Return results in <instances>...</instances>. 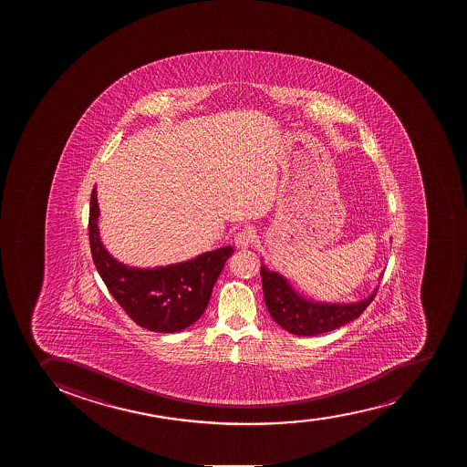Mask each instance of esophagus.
<instances>
[{
    "mask_svg": "<svg viewBox=\"0 0 467 467\" xmlns=\"http://www.w3.org/2000/svg\"><path fill=\"white\" fill-rule=\"evenodd\" d=\"M253 242H254V230L250 228V226L242 228V230L237 233L236 236H234V244H236L237 248H241V250L250 248V246L253 245Z\"/></svg>",
    "mask_w": 467,
    "mask_h": 467,
    "instance_id": "esophagus-1",
    "label": "esophagus"
}]
</instances>
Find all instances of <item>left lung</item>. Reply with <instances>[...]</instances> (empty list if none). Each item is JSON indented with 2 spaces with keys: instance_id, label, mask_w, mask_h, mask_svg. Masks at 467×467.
Returning <instances> with one entry per match:
<instances>
[{
  "instance_id": "8db88e82",
  "label": "left lung",
  "mask_w": 467,
  "mask_h": 467,
  "mask_svg": "<svg viewBox=\"0 0 467 467\" xmlns=\"http://www.w3.org/2000/svg\"><path fill=\"white\" fill-rule=\"evenodd\" d=\"M260 275L269 315L280 327L298 337H315L350 323L368 307L378 292L376 287L368 298L350 305L314 303L298 296L286 278L269 271L265 265L260 266Z\"/></svg>"
}]
</instances>
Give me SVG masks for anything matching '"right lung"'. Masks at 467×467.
Returning a JSON list of instances; mask_svg holds the SVG:
<instances>
[{"mask_svg": "<svg viewBox=\"0 0 467 467\" xmlns=\"http://www.w3.org/2000/svg\"><path fill=\"white\" fill-rule=\"evenodd\" d=\"M98 217V192L94 187L88 221L94 265L108 291L135 323L152 332L175 333L201 318L226 259L234 253L231 246L203 253L182 264L130 268L105 250L99 237Z\"/></svg>", "mask_w": 467, "mask_h": 467, "instance_id": "1", "label": "right lung"}]
</instances>
